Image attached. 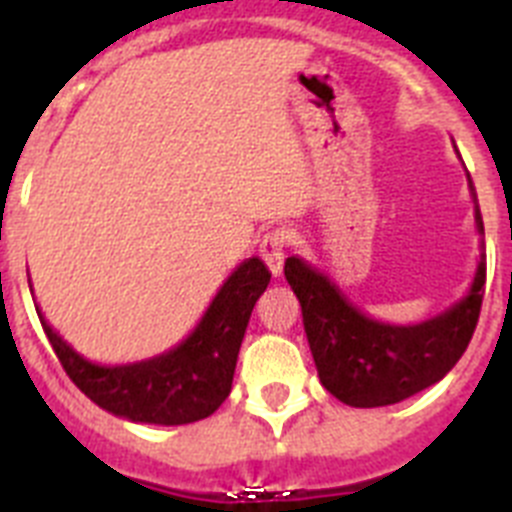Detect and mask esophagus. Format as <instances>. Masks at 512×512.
I'll use <instances>...</instances> for the list:
<instances>
[{
    "label": "esophagus",
    "instance_id": "obj_1",
    "mask_svg": "<svg viewBox=\"0 0 512 512\" xmlns=\"http://www.w3.org/2000/svg\"><path fill=\"white\" fill-rule=\"evenodd\" d=\"M289 248V233L287 230H269V233L261 238L259 243V253L264 264L269 266V271L274 277L282 274V266H284V253Z\"/></svg>",
    "mask_w": 512,
    "mask_h": 512
}]
</instances>
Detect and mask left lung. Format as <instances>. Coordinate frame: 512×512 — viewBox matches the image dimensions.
<instances>
[{
	"label": "left lung",
	"mask_w": 512,
	"mask_h": 512,
	"mask_svg": "<svg viewBox=\"0 0 512 512\" xmlns=\"http://www.w3.org/2000/svg\"><path fill=\"white\" fill-rule=\"evenodd\" d=\"M472 200L474 223L485 235L474 187ZM284 277L302 305L307 343L325 390L351 408H382L441 382L454 369L477 328L487 264L482 256L467 297L418 325L369 318L297 256L284 261Z\"/></svg>",
	"instance_id": "1"
}]
</instances>
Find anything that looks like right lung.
<instances>
[{
	"mask_svg": "<svg viewBox=\"0 0 512 512\" xmlns=\"http://www.w3.org/2000/svg\"><path fill=\"white\" fill-rule=\"evenodd\" d=\"M269 279L264 261L256 256L243 261L184 341L133 364L84 359L43 315L40 323L71 382L99 408L133 423L184 425L212 415L230 395L248 318Z\"/></svg>",
	"mask_w": 512,
	"mask_h": 512,
	"instance_id": "1",
	"label": "right lung"
}]
</instances>
